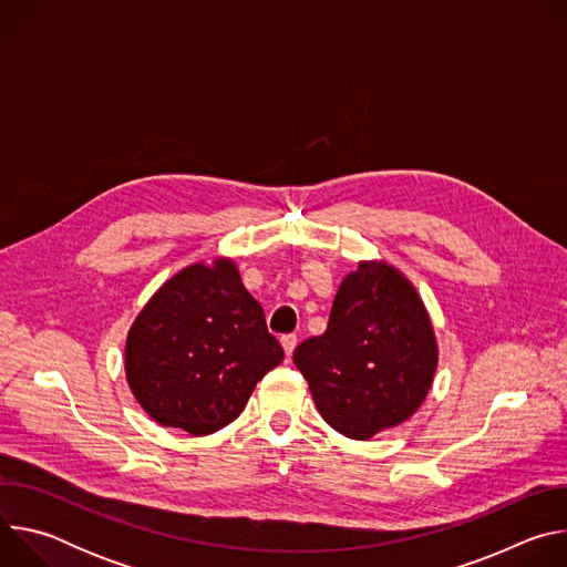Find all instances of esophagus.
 <instances>
[{
  "instance_id": "34e87169",
  "label": "esophagus",
  "mask_w": 567,
  "mask_h": 567,
  "mask_svg": "<svg viewBox=\"0 0 567 567\" xmlns=\"http://www.w3.org/2000/svg\"><path fill=\"white\" fill-rule=\"evenodd\" d=\"M280 341H282V348H285V352H287V357H291L293 350H296V346H298V337H296V334H285Z\"/></svg>"
}]
</instances>
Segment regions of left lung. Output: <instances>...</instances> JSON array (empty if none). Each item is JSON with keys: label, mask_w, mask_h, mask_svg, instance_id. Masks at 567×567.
Returning <instances> with one entry per match:
<instances>
[{"label": "left lung", "mask_w": 567, "mask_h": 567, "mask_svg": "<svg viewBox=\"0 0 567 567\" xmlns=\"http://www.w3.org/2000/svg\"><path fill=\"white\" fill-rule=\"evenodd\" d=\"M293 363L322 420L368 440L420 409L437 348L411 282L388 265L361 262L337 291L326 334L302 341Z\"/></svg>", "instance_id": "8db88e82"}]
</instances>
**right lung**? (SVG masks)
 <instances>
[{
  "instance_id": "add662e5",
  "label": "right lung",
  "mask_w": 567,
  "mask_h": 567,
  "mask_svg": "<svg viewBox=\"0 0 567 567\" xmlns=\"http://www.w3.org/2000/svg\"><path fill=\"white\" fill-rule=\"evenodd\" d=\"M282 359L265 309L230 260L171 278L143 307L125 346L127 381L143 411L190 435L230 424Z\"/></svg>"
}]
</instances>
